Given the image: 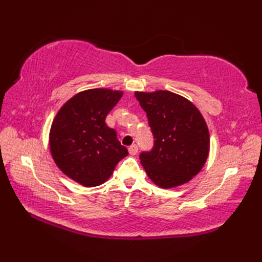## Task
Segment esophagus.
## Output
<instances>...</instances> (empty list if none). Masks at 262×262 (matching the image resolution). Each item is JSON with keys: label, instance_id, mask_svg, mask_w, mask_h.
Wrapping results in <instances>:
<instances>
[{"label": "esophagus", "instance_id": "1", "mask_svg": "<svg viewBox=\"0 0 262 262\" xmlns=\"http://www.w3.org/2000/svg\"><path fill=\"white\" fill-rule=\"evenodd\" d=\"M128 152H129L130 155H135L138 152V147L136 144H133L129 147H128Z\"/></svg>", "mask_w": 262, "mask_h": 262}]
</instances>
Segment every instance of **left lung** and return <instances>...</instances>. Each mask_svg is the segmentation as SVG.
<instances>
[{
    "mask_svg": "<svg viewBox=\"0 0 262 262\" xmlns=\"http://www.w3.org/2000/svg\"><path fill=\"white\" fill-rule=\"evenodd\" d=\"M154 137L141 163L149 179L168 189L190 181L209 153V132L204 117L189 100L170 91L135 92Z\"/></svg>",
    "mask_w": 262,
    "mask_h": 262,
    "instance_id": "1",
    "label": "left lung"
}]
</instances>
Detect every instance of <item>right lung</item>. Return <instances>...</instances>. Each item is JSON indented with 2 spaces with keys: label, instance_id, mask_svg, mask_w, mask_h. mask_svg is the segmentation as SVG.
<instances>
[{
  "label": "right lung",
  "instance_id": "right-lung-1",
  "mask_svg": "<svg viewBox=\"0 0 262 262\" xmlns=\"http://www.w3.org/2000/svg\"><path fill=\"white\" fill-rule=\"evenodd\" d=\"M121 91L91 89L71 98L59 109L49 133L55 163L71 179L85 187L101 185L128 151L105 124Z\"/></svg>",
  "mask_w": 262,
  "mask_h": 262
}]
</instances>
